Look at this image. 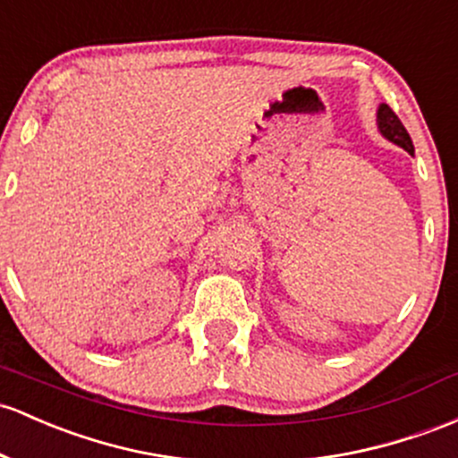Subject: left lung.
Returning a JSON list of instances; mask_svg holds the SVG:
<instances>
[{
	"label": "left lung",
	"mask_w": 458,
	"mask_h": 458,
	"mask_svg": "<svg viewBox=\"0 0 458 458\" xmlns=\"http://www.w3.org/2000/svg\"><path fill=\"white\" fill-rule=\"evenodd\" d=\"M376 122H378V130L385 139H389L391 143L400 145L406 152L413 154V140H411L409 132H406V128L402 125L398 114L386 106V104H380L378 106V119H376Z\"/></svg>",
	"instance_id": "left-lung-1"
}]
</instances>
